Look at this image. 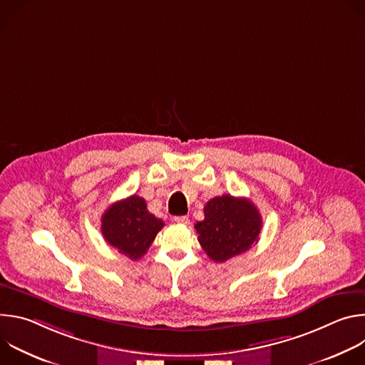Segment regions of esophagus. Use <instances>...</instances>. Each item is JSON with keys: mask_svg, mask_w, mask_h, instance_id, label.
I'll list each match as a JSON object with an SVG mask.
<instances>
[{"mask_svg": "<svg viewBox=\"0 0 365 365\" xmlns=\"http://www.w3.org/2000/svg\"><path fill=\"white\" fill-rule=\"evenodd\" d=\"M173 221L178 222V224H182V225H189V224H190V221H189L187 217H175Z\"/></svg>", "mask_w": 365, "mask_h": 365, "instance_id": "obj_1", "label": "esophagus"}]
</instances>
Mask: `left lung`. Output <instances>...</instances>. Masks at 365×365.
I'll return each mask as SVG.
<instances>
[{
    "mask_svg": "<svg viewBox=\"0 0 365 365\" xmlns=\"http://www.w3.org/2000/svg\"><path fill=\"white\" fill-rule=\"evenodd\" d=\"M205 220L195 225L197 241L215 263L245 252L258 241L263 220L255 205L245 197L222 195L207 200Z\"/></svg>",
    "mask_w": 365,
    "mask_h": 365,
    "instance_id": "obj_1",
    "label": "left lung"
}]
</instances>
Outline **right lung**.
Wrapping results in <instances>:
<instances>
[{"label": "right lung", "mask_w": 365, "mask_h": 365, "mask_svg": "<svg viewBox=\"0 0 365 365\" xmlns=\"http://www.w3.org/2000/svg\"><path fill=\"white\" fill-rule=\"evenodd\" d=\"M165 222L148 212L143 197L131 195L113 203L101 218L106 241L131 259L141 258Z\"/></svg>", "instance_id": "1"}]
</instances>
